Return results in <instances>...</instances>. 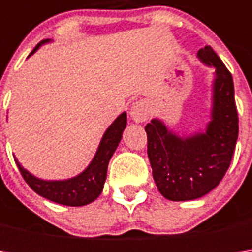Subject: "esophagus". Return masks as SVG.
Listing matches in <instances>:
<instances>
[{
    "instance_id": "esophagus-1",
    "label": "esophagus",
    "mask_w": 252,
    "mask_h": 252,
    "mask_svg": "<svg viewBox=\"0 0 252 252\" xmlns=\"http://www.w3.org/2000/svg\"><path fill=\"white\" fill-rule=\"evenodd\" d=\"M129 115H130V118L134 122H144L149 118V106H147V103L143 101L134 102L130 106Z\"/></svg>"
}]
</instances>
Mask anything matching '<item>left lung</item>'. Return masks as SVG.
<instances>
[{"mask_svg":"<svg viewBox=\"0 0 252 252\" xmlns=\"http://www.w3.org/2000/svg\"><path fill=\"white\" fill-rule=\"evenodd\" d=\"M198 59L215 68L206 129L179 136L157 118L146 126L154 182L164 198L175 202L202 198L218 187L230 167L238 137L231 74L210 46L199 50Z\"/></svg>","mask_w":252,"mask_h":252,"instance_id":"left-lung-1","label":"left lung"}]
</instances>
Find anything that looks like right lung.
I'll return each instance as SVG.
<instances>
[{
    "label": "right lung",
    "mask_w": 252,
    "mask_h": 252,
    "mask_svg": "<svg viewBox=\"0 0 252 252\" xmlns=\"http://www.w3.org/2000/svg\"><path fill=\"white\" fill-rule=\"evenodd\" d=\"M49 42L50 39L42 40L28 57H31L42 44L49 43ZM126 123H127V115L126 112H123L103 133L98 150L95 153L91 162L88 164V167L73 178L60 179V181H47V179L37 178L28 169H25L19 164V161L16 160V157L14 158L26 184L33 189L37 195L56 203L65 205V206H84L94 202L101 195L105 179H106L108 164L121 143L122 133L126 127Z\"/></svg>",
    "instance_id": "1"
}]
</instances>
